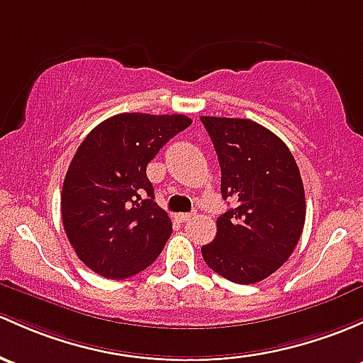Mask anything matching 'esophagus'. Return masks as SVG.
Instances as JSON below:
<instances>
[{"instance_id":"esophagus-1","label":"esophagus","mask_w":363,"mask_h":363,"mask_svg":"<svg viewBox=\"0 0 363 363\" xmlns=\"http://www.w3.org/2000/svg\"><path fill=\"white\" fill-rule=\"evenodd\" d=\"M193 216H194V212H188V213H179V216H177V219L181 220V223H186V220L193 219Z\"/></svg>"}]
</instances>
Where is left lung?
I'll use <instances>...</instances> for the list:
<instances>
[{
	"label": "left lung",
	"mask_w": 363,
	"mask_h": 363,
	"mask_svg": "<svg viewBox=\"0 0 363 363\" xmlns=\"http://www.w3.org/2000/svg\"><path fill=\"white\" fill-rule=\"evenodd\" d=\"M220 165V194L235 207L217 217L201 247L208 268L249 285L277 272L296 249L306 219L299 169L284 140L242 118L200 116Z\"/></svg>",
	"instance_id": "1"
}]
</instances>
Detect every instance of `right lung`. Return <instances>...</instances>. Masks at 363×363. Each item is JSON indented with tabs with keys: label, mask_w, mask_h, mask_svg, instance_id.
<instances>
[{
	"label": "right lung",
	"mask_w": 363,
	"mask_h": 363,
	"mask_svg": "<svg viewBox=\"0 0 363 363\" xmlns=\"http://www.w3.org/2000/svg\"><path fill=\"white\" fill-rule=\"evenodd\" d=\"M191 125L184 114L121 113L91 130L72 156L60 196L67 240L91 272L111 280L151 266L172 235L147 163Z\"/></svg>",
	"instance_id": "1"
}]
</instances>
